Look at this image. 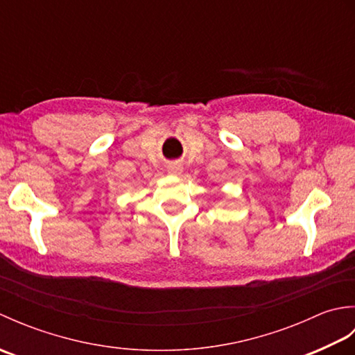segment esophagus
Masks as SVG:
<instances>
[{"label":"esophagus","instance_id":"esophagus-1","mask_svg":"<svg viewBox=\"0 0 355 355\" xmlns=\"http://www.w3.org/2000/svg\"><path fill=\"white\" fill-rule=\"evenodd\" d=\"M183 172V166L178 164V163H173L169 166V173H172V175H180V173Z\"/></svg>","mask_w":355,"mask_h":355}]
</instances>
